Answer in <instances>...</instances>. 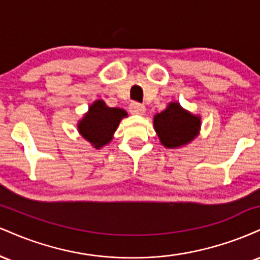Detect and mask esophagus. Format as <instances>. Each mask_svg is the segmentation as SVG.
Instances as JSON below:
<instances>
[{"mask_svg":"<svg viewBox=\"0 0 260 260\" xmlns=\"http://www.w3.org/2000/svg\"><path fill=\"white\" fill-rule=\"evenodd\" d=\"M129 111L134 113V115H144L145 106L139 103H132L129 105Z\"/></svg>","mask_w":260,"mask_h":260,"instance_id":"obj_1","label":"esophagus"}]
</instances>
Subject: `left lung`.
<instances>
[{"label": "left lung", "instance_id": "obj_1", "mask_svg": "<svg viewBox=\"0 0 260 260\" xmlns=\"http://www.w3.org/2000/svg\"><path fill=\"white\" fill-rule=\"evenodd\" d=\"M154 128L164 147L180 148L198 136L201 117L188 112L178 103H170L164 111L154 116Z\"/></svg>", "mask_w": 260, "mask_h": 260}]
</instances>
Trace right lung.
<instances>
[{
    "mask_svg": "<svg viewBox=\"0 0 260 260\" xmlns=\"http://www.w3.org/2000/svg\"><path fill=\"white\" fill-rule=\"evenodd\" d=\"M124 117H127V111L123 109L109 107L104 100H96L78 122V131L92 147L100 149L111 142L113 133Z\"/></svg>",
    "mask_w": 260,
    "mask_h": 260,
    "instance_id": "1",
    "label": "right lung"
}]
</instances>
